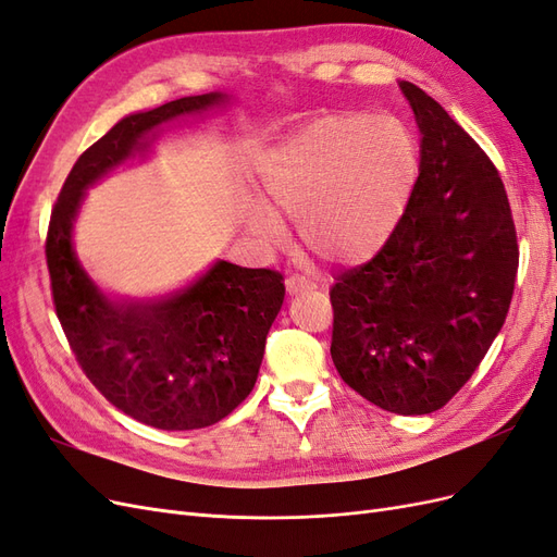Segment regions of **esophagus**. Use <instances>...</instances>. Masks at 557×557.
<instances>
[{
	"label": "esophagus",
	"instance_id": "obj_1",
	"mask_svg": "<svg viewBox=\"0 0 557 557\" xmlns=\"http://www.w3.org/2000/svg\"><path fill=\"white\" fill-rule=\"evenodd\" d=\"M285 288H288L290 295H297V293H305V290H313L315 283L307 276H299V274H293L288 281H285Z\"/></svg>",
	"mask_w": 557,
	"mask_h": 557
}]
</instances>
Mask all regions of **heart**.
<instances>
[{
  "label": "heart",
  "instance_id": "obj_1",
  "mask_svg": "<svg viewBox=\"0 0 557 557\" xmlns=\"http://www.w3.org/2000/svg\"><path fill=\"white\" fill-rule=\"evenodd\" d=\"M418 176L416 132L391 113H323L260 160L269 207L297 221L301 244L325 262L379 250L407 211ZM273 212L252 205L244 223L258 239L281 244L285 230Z\"/></svg>",
  "mask_w": 557,
  "mask_h": 557
}]
</instances>
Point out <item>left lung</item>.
<instances>
[{"mask_svg":"<svg viewBox=\"0 0 557 557\" xmlns=\"http://www.w3.org/2000/svg\"><path fill=\"white\" fill-rule=\"evenodd\" d=\"M420 127V176L376 256L330 288L332 360L376 407L423 416L476 372L509 313L518 272L504 183L440 102L399 83Z\"/></svg>","mask_w":557,"mask_h":557,"instance_id":"left-lung-1","label":"left lung"}]
</instances>
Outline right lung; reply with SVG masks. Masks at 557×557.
Wrapping results in <instances>:
<instances>
[{
    "label": "right lung",
    "instance_id": "add662e5",
    "mask_svg": "<svg viewBox=\"0 0 557 557\" xmlns=\"http://www.w3.org/2000/svg\"><path fill=\"white\" fill-rule=\"evenodd\" d=\"M225 99L181 97L123 117L76 160L48 223L50 293L81 369L115 409L158 430L209 428L248 397L283 305V276L218 260L162 299L115 301L74 256V218L88 185L146 150L156 127Z\"/></svg>",
    "mask_w": 557,
    "mask_h": 557
}]
</instances>
